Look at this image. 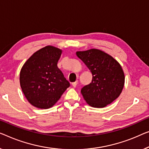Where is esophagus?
Instances as JSON below:
<instances>
[{"mask_svg": "<svg viewBox=\"0 0 149 149\" xmlns=\"http://www.w3.org/2000/svg\"><path fill=\"white\" fill-rule=\"evenodd\" d=\"M77 84V81H75V82H73V83L72 84V85L73 86V87H74V88H75V87H76Z\"/></svg>", "mask_w": 149, "mask_h": 149, "instance_id": "1", "label": "esophagus"}]
</instances>
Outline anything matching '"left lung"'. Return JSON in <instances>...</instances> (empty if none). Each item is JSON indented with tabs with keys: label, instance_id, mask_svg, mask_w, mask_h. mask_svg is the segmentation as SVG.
Returning a JSON list of instances; mask_svg holds the SVG:
<instances>
[{
	"label": "left lung",
	"instance_id": "obj_1",
	"mask_svg": "<svg viewBox=\"0 0 149 149\" xmlns=\"http://www.w3.org/2000/svg\"><path fill=\"white\" fill-rule=\"evenodd\" d=\"M77 56L92 74V82L84 86L81 93L89 105L104 108L121 94L124 74L121 65L111 55L97 49L77 52Z\"/></svg>",
	"mask_w": 149,
	"mask_h": 149
}]
</instances>
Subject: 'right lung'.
I'll use <instances>...</instances> for the list:
<instances>
[{
    "label": "right lung",
    "mask_w": 149,
    "mask_h": 149,
    "mask_svg": "<svg viewBox=\"0 0 149 149\" xmlns=\"http://www.w3.org/2000/svg\"><path fill=\"white\" fill-rule=\"evenodd\" d=\"M62 51L48 45L29 58L20 72V85L31 105L47 109L59 100L70 84L57 67Z\"/></svg>",
    "instance_id": "add662e5"
}]
</instances>
